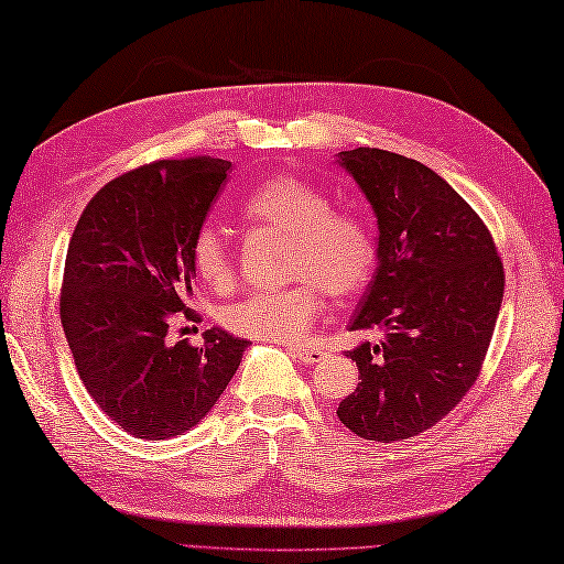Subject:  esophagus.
<instances>
[{"label": "esophagus", "mask_w": 564, "mask_h": 564, "mask_svg": "<svg viewBox=\"0 0 564 564\" xmlns=\"http://www.w3.org/2000/svg\"><path fill=\"white\" fill-rule=\"evenodd\" d=\"M290 356L300 360L304 366H314L318 360H324L328 356V350L322 346H292Z\"/></svg>", "instance_id": "obj_1"}]
</instances>
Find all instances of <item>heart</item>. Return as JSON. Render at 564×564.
Masks as SVG:
<instances>
[{
	"mask_svg": "<svg viewBox=\"0 0 564 564\" xmlns=\"http://www.w3.org/2000/svg\"><path fill=\"white\" fill-rule=\"evenodd\" d=\"M332 206L322 188L290 174L264 178L250 191L242 200V214L290 236L286 274L300 284L252 292L228 306L230 332L254 341H302L322 312L316 286L328 296H348L368 282L376 262L373 236L356 214ZM191 260L210 290H226L232 282V252L218 226L208 223L196 232Z\"/></svg>",
	"mask_w": 564,
	"mask_h": 564,
	"instance_id": "b5f03b06",
	"label": "heart"
}]
</instances>
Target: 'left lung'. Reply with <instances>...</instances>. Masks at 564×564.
Segmentation results:
<instances>
[{
  "instance_id": "8db88e82",
  "label": "left lung",
  "mask_w": 564,
  "mask_h": 564,
  "mask_svg": "<svg viewBox=\"0 0 564 564\" xmlns=\"http://www.w3.org/2000/svg\"><path fill=\"white\" fill-rule=\"evenodd\" d=\"M376 214V272L350 332L380 344L346 350L358 388L338 420L364 440L400 442L459 405L484 364L503 302V264L476 210L414 159L358 147L338 152Z\"/></svg>"
}]
</instances>
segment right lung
Wrapping results in <instances>:
<instances>
[{
    "instance_id": "1",
    "label": "right lung",
    "mask_w": 564,
    "mask_h": 564,
    "mask_svg": "<svg viewBox=\"0 0 564 564\" xmlns=\"http://www.w3.org/2000/svg\"><path fill=\"white\" fill-rule=\"evenodd\" d=\"M226 159H162L102 186L73 230L61 324L78 376L100 410L140 440L188 432L216 405L246 338L208 328L206 344H169L194 296L191 246Z\"/></svg>"
}]
</instances>
